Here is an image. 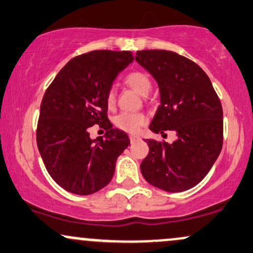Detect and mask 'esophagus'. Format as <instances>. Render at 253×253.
<instances>
[{
	"mask_svg": "<svg viewBox=\"0 0 253 253\" xmlns=\"http://www.w3.org/2000/svg\"><path fill=\"white\" fill-rule=\"evenodd\" d=\"M139 136L138 135H129V140H130V143H135V141H138L139 140Z\"/></svg>",
	"mask_w": 253,
	"mask_h": 253,
	"instance_id": "34e87169",
	"label": "esophagus"
}]
</instances>
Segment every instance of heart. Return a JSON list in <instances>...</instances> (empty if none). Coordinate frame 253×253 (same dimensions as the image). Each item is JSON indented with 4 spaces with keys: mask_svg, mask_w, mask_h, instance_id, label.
Returning a JSON list of instances; mask_svg holds the SVG:
<instances>
[{
    "mask_svg": "<svg viewBox=\"0 0 253 253\" xmlns=\"http://www.w3.org/2000/svg\"><path fill=\"white\" fill-rule=\"evenodd\" d=\"M125 83H126L129 88H132L134 91L138 92V94L143 95V96H146V95L149 94L151 86H152L150 77L147 76L146 74L140 71L130 72V74L127 75V76L125 77ZM106 101L108 107L114 106V90H109L108 94H107ZM145 123H146V118H145V115L141 114V113H121V114H119L114 120V124L117 125L119 128L128 133H135Z\"/></svg>",
    "mask_w": 253,
    "mask_h": 253,
    "instance_id": "b5f03b06",
    "label": "heart"
}]
</instances>
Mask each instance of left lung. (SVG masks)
Returning a JSON list of instances; mask_svg holds the SVG:
<instances>
[{
  "label": "left lung",
  "mask_w": 253,
  "mask_h": 253,
  "mask_svg": "<svg viewBox=\"0 0 253 253\" xmlns=\"http://www.w3.org/2000/svg\"><path fill=\"white\" fill-rule=\"evenodd\" d=\"M135 60L156 80L161 104L149 128L176 132L173 143L145 139L150 147L141 162L153 187L178 193L205 178L221 152L222 107L210 77L197 64L171 51L136 52Z\"/></svg>",
  "instance_id": "8db88e82"
}]
</instances>
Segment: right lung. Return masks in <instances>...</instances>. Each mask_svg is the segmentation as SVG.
<instances>
[{"instance_id":"right-lung-1","label":"right lung","mask_w":253,"mask_h":253,"mask_svg":"<svg viewBox=\"0 0 253 253\" xmlns=\"http://www.w3.org/2000/svg\"><path fill=\"white\" fill-rule=\"evenodd\" d=\"M134 59L129 51H92L58 72L43 95L37 144L53 181L76 195H90L112 181L118 157L129 145L126 133L107 118V94ZM104 124V139H89L87 129Z\"/></svg>"}]
</instances>
